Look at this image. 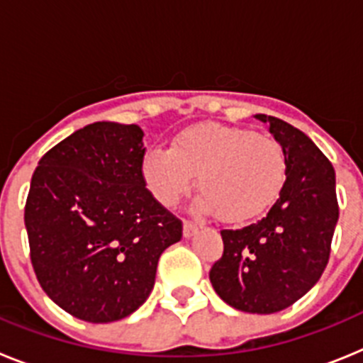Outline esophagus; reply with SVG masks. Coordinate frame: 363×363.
Returning <instances> with one entry per match:
<instances>
[{
    "mask_svg": "<svg viewBox=\"0 0 363 363\" xmlns=\"http://www.w3.org/2000/svg\"><path fill=\"white\" fill-rule=\"evenodd\" d=\"M196 233H198V227L194 225V223H191V221H184V238H191V236H194Z\"/></svg>",
    "mask_w": 363,
    "mask_h": 363,
    "instance_id": "34e87169",
    "label": "esophagus"
}]
</instances>
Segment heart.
Returning <instances> with one entry per match:
<instances>
[{
  "instance_id": "obj_1",
  "label": "heart",
  "mask_w": 363,
  "mask_h": 363,
  "mask_svg": "<svg viewBox=\"0 0 363 363\" xmlns=\"http://www.w3.org/2000/svg\"><path fill=\"white\" fill-rule=\"evenodd\" d=\"M142 172L152 196L165 207L178 203L198 176V211L245 221L280 196L287 160L272 138L242 127L201 123L174 136L171 150L150 149L143 156Z\"/></svg>"
}]
</instances>
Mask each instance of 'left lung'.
Returning a JSON list of instances; mask_svg holds the SVG:
<instances>
[{"label":"left lung","instance_id":"1","mask_svg":"<svg viewBox=\"0 0 363 363\" xmlns=\"http://www.w3.org/2000/svg\"><path fill=\"white\" fill-rule=\"evenodd\" d=\"M281 145L287 178L265 218L221 230L223 255L209 272L221 300L243 313L287 309L320 280L338 221L331 162L307 134L280 118L256 114Z\"/></svg>","mask_w":363,"mask_h":363}]
</instances>
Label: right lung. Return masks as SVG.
Returning a JSON list of instances; mask_svg holds the SVG:
<instances>
[{"label": "right lung", "mask_w": 363, "mask_h": 363, "mask_svg": "<svg viewBox=\"0 0 363 363\" xmlns=\"http://www.w3.org/2000/svg\"><path fill=\"white\" fill-rule=\"evenodd\" d=\"M143 156L138 125L96 121L52 147L32 174V267L47 296L85 322L133 314L162 252L182 240V221L145 189Z\"/></svg>", "instance_id": "add662e5"}]
</instances>
